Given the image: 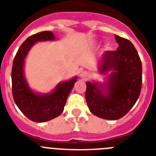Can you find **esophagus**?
I'll use <instances>...</instances> for the list:
<instances>
[{"label": "esophagus", "mask_w": 156, "mask_h": 156, "mask_svg": "<svg viewBox=\"0 0 156 156\" xmlns=\"http://www.w3.org/2000/svg\"><path fill=\"white\" fill-rule=\"evenodd\" d=\"M89 77V73L88 72V71L84 70V71H82V72H81V78H82L83 79H87Z\"/></svg>", "instance_id": "34e87169"}]
</instances>
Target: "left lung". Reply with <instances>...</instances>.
<instances>
[{
  "mask_svg": "<svg viewBox=\"0 0 156 156\" xmlns=\"http://www.w3.org/2000/svg\"><path fill=\"white\" fill-rule=\"evenodd\" d=\"M119 48L107 51L101 57L100 72L109 82L104 93L96 83L86 82V100L89 111L101 119L117 120L126 115L139 98L142 86V64L133 44L115 34Z\"/></svg>",
  "mask_w": 156,
  "mask_h": 156,
  "instance_id": "8db88e82",
  "label": "left lung"
}]
</instances>
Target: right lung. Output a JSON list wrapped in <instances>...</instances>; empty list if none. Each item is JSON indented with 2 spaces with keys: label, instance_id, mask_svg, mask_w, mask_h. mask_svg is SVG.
I'll list each match as a JSON object with an SVG mask.
<instances>
[{
  "label": "right lung",
  "instance_id": "right-lung-1",
  "mask_svg": "<svg viewBox=\"0 0 156 156\" xmlns=\"http://www.w3.org/2000/svg\"><path fill=\"white\" fill-rule=\"evenodd\" d=\"M55 36L51 31H42L31 35L19 48L13 60L12 70V96L20 110L30 120L44 122L61 115L66 101L77 77L67 82L59 83L52 93L37 94L29 88L24 77L23 65L25 58L31 47L37 41H52Z\"/></svg>",
  "mask_w": 156,
  "mask_h": 156
}]
</instances>
